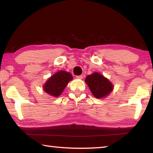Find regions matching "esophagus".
I'll return each mask as SVG.
<instances>
[{
    "instance_id": "esophagus-1",
    "label": "esophagus",
    "mask_w": 153,
    "mask_h": 153,
    "mask_svg": "<svg viewBox=\"0 0 153 153\" xmlns=\"http://www.w3.org/2000/svg\"><path fill=\"white\" fill-rule=\"evenodd\" d=\"M77 79H82L83 78V76H82V75H80V76H77Z\"/></svg>"
}]
</instances>
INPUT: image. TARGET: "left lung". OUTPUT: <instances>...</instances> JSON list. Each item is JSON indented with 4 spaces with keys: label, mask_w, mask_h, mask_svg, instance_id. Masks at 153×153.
<instances>
[{
    "label": "left lung",
    "mask_w": 153,
    "mask_h": 153,
    "mask_svg": "<svg viewBox=\"0 0 153 153\" xmlns=\"http://www.w3.org/2000/svg\"><path fill=\"white\" fill-rule=\"evenodd\" d=\"M85 82L93 95L97 99L108 95L113 89V85L108 79L95 72L87 76Z\"/></svg>",
    "instance_id": "8db88e82"
}]
</instances>
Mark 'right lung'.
Wrapping results in <instances>:
<instances>
[{"mask_svg": "<svg viewBox=\"0 0 153 153\" xmlns=\"http://www.w3.org/2000/svg\"><path fill=\"white\" fill-rule=\"evenodd\" d=\"M73 79L71 74L65 71H60L48 79L43 86L45 91L53 97L61 95L68 82Z\"/></svg>", "mask_w": 153, "mask_h": 153, "instance_id": "obj_1", "label": "right lung"}]
</instances>
